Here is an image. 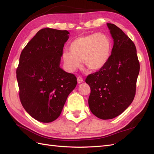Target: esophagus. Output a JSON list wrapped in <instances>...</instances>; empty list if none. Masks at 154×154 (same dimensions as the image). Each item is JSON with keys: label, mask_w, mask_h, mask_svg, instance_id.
Returning a JSON list of instances; mask_svg holds the SVG:
<instances>
[{"label": "esophagus", "mask_w": 154, "mask_h": 154, "mask_svg": "<svg viewBox=\"0 0 154 154\" xmlns=\"http://www.w3.org/2000/svg\"><path fill=\"white\" fill-rule=\"evenodd\" d=\"M83 81V78L81 77H77V82H78V83H81Z\"/></svg>", "instance_id": "obj_1"}]
</instances>
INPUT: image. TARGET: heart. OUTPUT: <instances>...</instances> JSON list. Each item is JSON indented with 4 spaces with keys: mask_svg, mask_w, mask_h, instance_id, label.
Segmentation results:
<instances>
[{
    "mask_svg": "<svg viewBox=\"0 0 154 154\" xmlns=\"http://www.w3.org/2000/svg\"><path fill=\"white\" fill-rule=\"evenodd\" d=\"M65 51L63 60L69 70L73 71L84 64L90 70H99L109 61L112 44L106 35L95 33L76 38Z\"/></svg>",
    "mask_w": 154,
    "mask_h": 154,
    "instance_id": "b5f03b06",
    "label": "heart"
}]
</instances>
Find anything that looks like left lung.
Instances as JSON below:
<instances>
[{"label":"left lung","mask_w":154,"mask_h":154,"mask_svg":"<svg viewBox=\"0 0 154 154\" xmlns=\"http://www.w3.org/2000/svg\"><path fill=\"white\" fill-rule=\"evenodd\" d=\"M107 26L114 40L112 54L104 66L85 79L91 88L89 109L103 120L118 116L132 103L140 72L135 44L116 25Z\"/></svg>","instance_id":"8db88e82"}]
</instances>
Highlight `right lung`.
<instances>
[{"label":"right lung","mask_w":154,"mask_h":154,"mask_svg":"<svg viewBox=\"0 0 154 154\" xmlns=\"http://www.w3.org/2000/svg\"><path fill=\"white\" fill-rule=\"evenodd\" d=\"M67 30L45 28L23 49L16 69L19 97L26 111L40 122L60 116L67 97L77 85L75 75L60 67Z\"/></svg>","instance_id":"1"}]
</instances>
